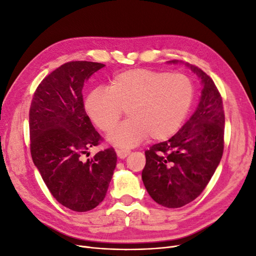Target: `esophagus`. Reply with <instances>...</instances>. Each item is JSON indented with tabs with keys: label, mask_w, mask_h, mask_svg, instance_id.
<instances>
[{
	"label": "esophagus",
	"mask_w": 256,
	"mask_h": 256,
	"mask_svg": "<svg viewBox=\"0 0 256 256\" xmlns=\"http://www.w3.org/2000/svg\"><path fill=\"white\" fill-rule=\"evenodd\" d=\"M116 154H118V157L120 159H125L128 154H130V150H116Z\"/></svg>",
	"instance_id": "34e87169"
}]
</instances>
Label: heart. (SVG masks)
Returning <instances> with one entry per match:
<instances>
[{"mask_svg": "<svg viewBox=\"0 0 256 256\" xmlns=\"http://www.w3.org/2000/svg\"><path fill=\"white\" fill-rule=\"evenodd\" d=\"M193 96V82L184 74L136 68L115 74L109 88L92 90L85 109L104 132H110L127 111L129 120L112 131L108 141L131 148L148 136L154 141L172 136L187 116Z\"/></svg>", "mask_w": 256, "mask_h": 256, "instance_id": "b5f03b06", "label": "heart"}]
</instances>
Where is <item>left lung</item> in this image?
Instances as JSON below:
<instances>
[{
    "mask_svg": "<svg viewBox=\"0 0 256 256\" xmlns=\"http://www.w3.org/2000/svg\"><path fill=\"white\" fill-rule=\"evenodd\" d=\"M168 63L177 64L173 60ZM202 83L200 102L189 120L170 140L145 152L142 180L154 202L182 207L203 192L219 166L224 147L222 97L202 69L186 64Z\"/></svg>",
    "mask_w": 256,
    "mask_h": 256,
    "instance_id": "8db88e82",
    "label": "left lung"
}]
</instances>
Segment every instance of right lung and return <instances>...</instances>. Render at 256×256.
<instances>
[{
	"label": "right lung",
	"mask_w": 256,
	"mask_h": 256,
	"mask_svg": "<svg viewBox=\"0 0 256 256\" xmlns=\"http://www.w3.org/2000/svg\"><path fill=\"white\" fill-rule=\"evenodd\" d=\"M102 63L76 60L60 66L38 85L30 109V154L53 198L74 212L102 202L116 166L110 147L83 161L102 136L84 109V82Z\"/></svg>",
	"instance_id": "1"
}]
</instances>
